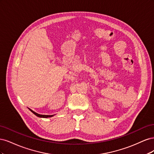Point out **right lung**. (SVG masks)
Instances as JSON below:
<instances>
[{
    "instance_id": "add662e5",
    "label": "right lung",
    "mask_w": 154,
    "mask_h": 154,
    "mask_svg": "<svg viewBox=\"0 0 154 154\" xmlns=\"http://www.w3.org/2000/svg\"><path fill=\"white\" fill-rule=\"evenodd\" d=\"M29 110L32 112V113H33L34 114H35L36 116H38V117H40V118H50V117H52V116H53L54 115H42V114H39L38 113L35 112V111L32 110L31 109H29Z\"/></svg>"
}]
</instances>
